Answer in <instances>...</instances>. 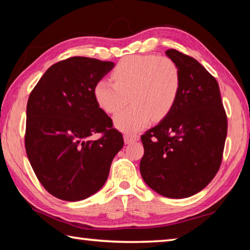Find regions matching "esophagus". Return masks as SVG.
Here are the masks:
<instances>
[{"label": "esophagus", "instance_id": "34e87169", "mask_svg": "<svg viewBox=\"0 0 250 250\" xmlns=\"http://www.w3.org/2000/svg\"><path fill=\"white\" fill-rule=\"evenodd\" d=\"M139 135L137 134H125L124 135V140L125 145H130V143H132L134 141H138L139 140Z\"/></svg>", "mask_w": 250, "mask_h": 250}]
</instances>
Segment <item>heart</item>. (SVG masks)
I'll return each instance as SVG.
<instances>
[{"label": "heart", "mask_w": 250, "mask_h": 250, "mask_svg": "<svg viewBox=\"0 0 250 250\" xmlns=\"http://www.w3.org/2000/svg\"><path fill=\"white\" fill-rule=\"evenodd\" d=\"M112 82L100 79L94 97L101 110L115 115V125L126 133L141 130L153 119H163L174 105L181 88L179 67L172 59L158 56H129L113 68Z\"/></svg>", "instance_id": "1"}]
</instances>
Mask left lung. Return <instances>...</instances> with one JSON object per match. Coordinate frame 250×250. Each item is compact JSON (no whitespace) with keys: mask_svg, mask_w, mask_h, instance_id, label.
<instances>
[{"mask_svg":"<svg viewBox=\"0 0 250 250\" xmlns=\"http://www.w3.org/2000/svg\"><path fill=\"white\" fill-rule=\"evenodd\" d=\"M167 56L179 67L181 88L171 111L141 135L143 181L160 195L184 198L216 175L227 134L219 87L196 59L175 49Z\"/></svg>","mask_w":250,"mask_h":250,"instance_id":"obj_1","label":"left lung"}]
</instances>
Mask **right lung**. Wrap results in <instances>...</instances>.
<instances>
[{"mask_svg":"<svg viewBox=\"0 0 250 250\" xmlns=\"http://www.w3.org/2000/svg\"><path fill=\"white\" fill-rule=\"evenodd\" d=\"M113 62L70 57L46 70L29 95L25 147L34 172L46 191L59 200L82 201L103 188L122 134L99 108L97 82ZM104 133L98 141H89Z\"/></svg>","mask_w":250,"mask_h":250,"instance_id":"add662e5","label":"right lung"}]
</instances>
